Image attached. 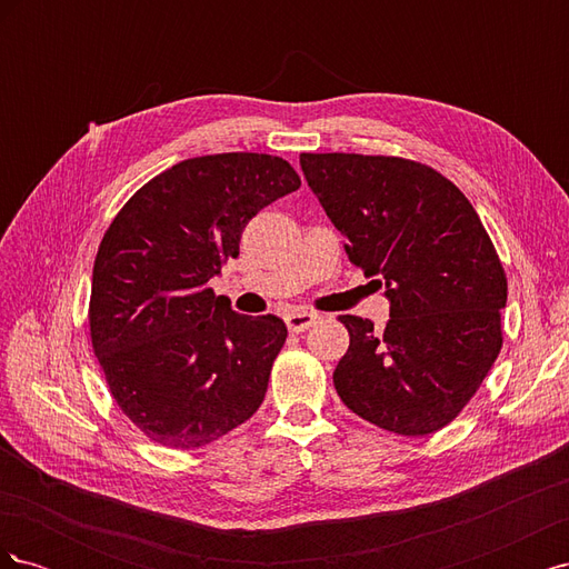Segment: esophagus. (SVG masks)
Here are the masks:
<instances>
[{"mask_svg": "<svg viewBox=\"0 0 569 569\" xmlns=\"http://www.w3.org/2000/svg\"><path fill=\"white\" fill-rule=\"evenodd\" d=\"M316 320H318V316L311 313V311H291L284 318L289 332H306L308 327H311Z\"/></svg>", "mask_w": 569, "mask_h": 569, "instance_id": "1", "label": "esophagus"}]
</instances>
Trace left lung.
<instances>
[{
	"label": "left lung",
	"instance_id": "left-lung-1",
	"mask_svg": "<svg viewBox=\"0 0 569 569\" xmlns=\"http://www.w3.org/2000/svg\"><path fill=\"white\" fill-rule=\"evenodd\" d=\"M299 161L349 261L382 274L391 308L385 332L339 316L351 337L332 375L339 399L387 432L432 435L468 406L503 347L501 258L468 197L435 168L363 153Z\"/></svg>",
	"mask_w": 569,
	"mask_h": 569
}]
</instances>
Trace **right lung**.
I'll return each instance as SVG.
<instances>
[{
	"label": "right lung",
	"mask_w": 569,
	"mask_h": 569,
	"mask_svg": "<svg viewBox=\"0 0 569 569\" xmlns=\"http://www.w3.org/2000/svg\"><path fill=\"white\" fill-rule=\"evenodd\" d=\"M299 187L270 153L187 159L137 189L104 232L92 349L113 401L151 441L199 449L263 403L287 327L234 313L209 282L239 256L247 222Z\"/></svg>",
	"instance_id": "1"
}]
</instances>
